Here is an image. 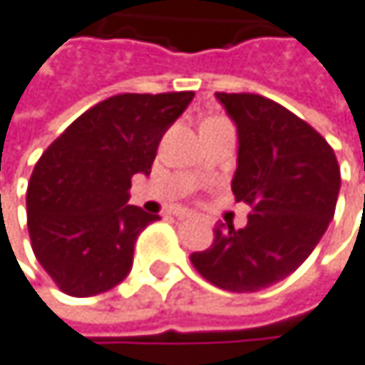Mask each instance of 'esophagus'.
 I'll list each match as a JSON object with an SVG mask.
<instances>
[{"label":"esophagus","instance_id":"esophagus-1","mask_svg":"<svg viewBox=\"0 0 365 365\" xmlns=\"http://www.w3.org/2000/svg\"><path fill=\"white\" fill-rule=\"evenodd\" d=\"M179 220H199V218H197L195 214H181Z\"/></svg>","mask_w":365,"mask_h":365}]
</instances>
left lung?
<instances>
[{
	"instance_id": "left-lung-1",
	"label": "left lung",
	"mask_w": 365,
	"mask_h": 365,
	"mask_svg": "<svg viewBox=\"0 0 365 365\" xmlns=\"http://www.w3.org/2000/svg\"><path fill=\"white\" fill-rule=\"evenodd\" d=\"M237 128L231 188L252 207L248 225H218L205 252L190 257L212 284L257 293L291 276L334 220L340 166L329 143L304 119L257 93H216Z\"/></svg>"
}]
</instances>
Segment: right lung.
<instances>
[{
  "label": "right lung",
  "instance_id": "1",
  "mask_svg": "<svg viewBox=\"0 0 365 365\" xmlns=\"http://www.w3.org/2000/svg\"><path fill=\"white\" fill-rule=\"evenodd\" d=\"M192 91L119 93L57 136L27 188V229L38 263L72 297L117 287L132 269L138 233L160 220L130 201L132 175L151 173L164 132Z\"/></svg>",
  "mask_w": 365,
  "mask_h": 365
}]
</instances>
